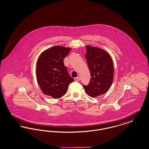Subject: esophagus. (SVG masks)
<instances>
[{"label":"esophagus","mask_w":149,"mask_h":149,"mask_svg":"<svg viewBox=\"0 0 149 149\" xmlns=\"http://www.w3.org/2000/svg\"><path fill=\"white\" fill-rule=\"evenodd\" d=\"M74 80H75V81H78L80 80V77H77V78H74Z\"/></svg>","instance_id":"34e87169"}]
</instances>
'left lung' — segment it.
Wrapping results in <instances>:
<instances>
[{
  "mask_svg": "<svg viewBox=\"0 0 149 149\" xmlns=\"http://www.w3.org/2000/svg\"><path fill=\"white\" fill-rule=\"evenodd\" d=\"M85 58L91 79L88 85H83L86 93L94 98L106 93L113 80L114 66L109 54L103 49L86 46Z\"/></svg>",
  "mask_w": 149,
  "mask_h": 149,
  "instance_id": "left-lung-1",
  "label": "left lung"
}]
</instances>
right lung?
<instances>
[{"label": "right lung", "mask_w": 149, "mask_h": 149, "mask_svg": "<svg viewBox=\"0 0 149 149\" xmlns=\"http://www.w3.org/2000/svg\"><path fill=\"white\" fill-rule=\"evenodd\" d=\"M71 48L55 46L45 50L36 64V78L41 90L45 95L57 99L66 92L69 84L74 80L69 75L64 58Z\"/></svg>", "instance_id": "right-lung-1"}]
</instances>
